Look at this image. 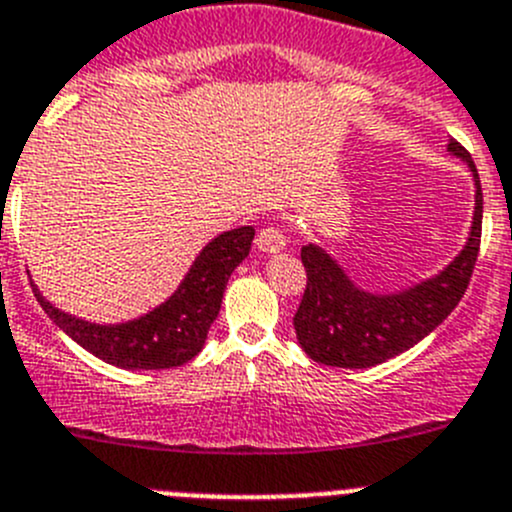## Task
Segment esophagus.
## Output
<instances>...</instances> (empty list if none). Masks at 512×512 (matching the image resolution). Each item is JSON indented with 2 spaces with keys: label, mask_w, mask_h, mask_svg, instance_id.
<instances>
[{
  "label": "esophagus",
  "mask_w": 512,
  "mask_h": 512,
  "mask_svg": "<svg viewBox=\"0 0 512 512\" xmlns=\"http://www.w3.org/2000/svg\"><path fill=\"white\" fill-rule=\"evenodd\" d=\"M255 245H257V250L262 252V255H278V252L285 250V245H288V242H285L283 229L265 227V229H260V232H257Z\"/></svg>",
  "instance_id": "esophagus-1"
}]
</instances>
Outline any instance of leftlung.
<instances>
[{"instance_id": "left-lung-1", "label": "left lung", "mask_w": 512, "mask_h": 512, "mask_svg": "<svg viewBox=\"0 0 512 512\" xmlns=\"http://www.w3.org/2000/svg\"><path fill=\"white\" fill-rule=\"evenodd\" d=\"M447 151L462 159L475 181V212L460 255L409 288L374 293L351 280L321 245L300 250L308 285L293 318L300 348L313 361L338 369H371L417 346L457 308L475 270L482 232V189L475 161L457 141Z\"/></svg>"}]
</instances>
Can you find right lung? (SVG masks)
<instances>
[{
    "instance_id": "add662e5",
    "label": "right lung",
    "mask_w": 512,
    "mask_h": 512,
    "mask_svg": "<svg viewBox=\"0 0 512 512\" xmlns=\"http://www.w3.org/2000/svg\"><path fill=\"white\" fill-rule=\"evenodd\" d=\"M255 229L237 227L217 234L202 247L179 288L161 305L123 323H93L65 313L35 288L37 300L62 333L105 364L128 371L174 369L204 348L217 321L229 275L250 255Z\"/></svg>"
}]
</instances>
